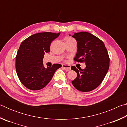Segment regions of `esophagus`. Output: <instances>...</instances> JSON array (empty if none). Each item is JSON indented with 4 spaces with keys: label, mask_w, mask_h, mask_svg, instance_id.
<instances>
[{
    "label": "esophagus",
    "mask_w": 127,
    "mask_h": 127,
    "mask_svg": "<svg viewBox=\"0 0 127 127\" xmlns=\"http://www.w3.org/2000/svg\"><path fill=\"white\" fill-rule=\"evenodd\" d=\"M62 67L64 69H65L66 71H69V70H70V65H66V64H63L62 65Z\"/></svg>",
    "instance_id": "esophagus-1"
}]
</instances>
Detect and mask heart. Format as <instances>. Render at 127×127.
Wrapping results in <instances>:
<instances>
[{"label":"heart","mask_w":127,"mask_h":127,"mask_svg":"<svg viewBox=\"0 0 127 127\" xmlns=\"http://www.w3.org/2000/svg\"><path fill=\"white\" fill-rule=\"evenodd\" d=\"M71 38H70V37H66V38H65V40H69V39H71Z\"/></svg>","instance_id":"b5f03b06"}]
</instances>
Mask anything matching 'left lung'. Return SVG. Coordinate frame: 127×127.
Wrapping results in <instances>:
<instances>
[{"instance_id": "left-lung-1", "label": "left lung", "mask_w": 127, "mask_h": 127, "mask_svg": "<svg viewBox=\"0 0 127 127\" xmlns=\"http://www.w3.org/2000/svg\"><path fill=\"white\" fill-rule=\"evenodd\" d=\"M77 42V52L75 62L85 63L86 68L71 69L77 73L76 78L72 81L74 87L82 92L94 90L104 79L109 68L110 58L107 49L101 40L87 32H80L72 36Z\"/></svg>"}]
</instances>
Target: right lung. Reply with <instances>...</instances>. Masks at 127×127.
<instances>
[{"instance_id":"add662e5","label":"right lung","mask_w":127,"mask_h":127,"mask_svg":"<svg viewBox=\"0 0 127 127\" xmlns=\"http://www.w3.org/2000/svg\"><path fill=\"white\" fill-rule=\"evenodd\" d=\"M61 33L41 32L30 36L21 43L16 59V69L21 82L30 90L43 89L51 81L54 74L61 68L60 64L45 68V53L50 52L51 42Z\"/></svg>"}]
</instances>
